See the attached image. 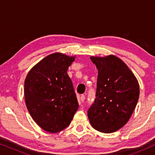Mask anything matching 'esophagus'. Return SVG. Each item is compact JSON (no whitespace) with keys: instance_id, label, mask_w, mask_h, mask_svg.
<instances>
[{"instance_id":"34e87169","label":"esophagus","mask_w":155,"mask_h":155,"mask_svg":"<svg viewBox=\"0 0 155 155\" xmlns=\"http://www.w3.org/2000/svg\"><path fill=\"white\" fill-rule=\"evenodd\" d=\"M84 99H85V96L84 94H82L80 96V100H81V101H84Z\"/></svg>"}]
</instances>
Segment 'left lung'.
<instances>
[{
  "label": "left lung",
  "mask_w": 155,
  "mask_h": 155,
  "mask_svg": "<svg viewBox=\"0 0 155 155\" xmlns=\"http://www.w3.org/2000/svg\"><path fill=\"white\" fill-rule=\"evenodd\" d=\"M90 59L98 70V78L96 99L87 112L89 120L99 132H116L127 124L136 107L138 81L128 65L114 55Z\"/></svg>",
  "instance_id": "1"
}]
</instances>
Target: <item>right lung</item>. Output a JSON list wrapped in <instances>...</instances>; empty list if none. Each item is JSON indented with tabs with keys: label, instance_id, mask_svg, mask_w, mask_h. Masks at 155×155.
I'll list each match as a JSON object with an SVG mask.
<instances>
[{
	"label": "right lung",
	"instance_id": "add662e5",
	"mask_svg": "<svg viewBox=\"0 0 155 155\" xmlns=\"http://www.w3.org/2000/svg\"><path fill=\"white\" fill-rule=\"evenodd\" d=\"M75 56L54 53L31 68L25 80V99L31 118L43 130L54 133L71 124L79 107L67 73Z\"/></svg>",
	"mask_w": 155,
	"mask_h": 155
}]
</instances>
